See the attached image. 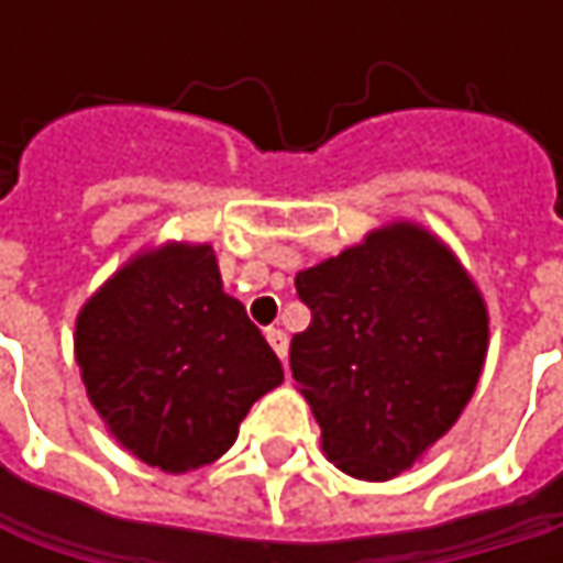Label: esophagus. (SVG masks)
Segmentation results:
<instances>
[{
    "label": "esophagus",
    "instance_id": "1",
    "mask_svg": "<svg viewBox=\"0 0 563 563\" xmlns=\"http://www.w3.org/2000/svg\"><path fill=\"white\" fill-rule=\"evenodd\" d=\"M267 342H271V349L280 355V362H286V352H289V339H286V332H283V329H267Z\"/></svg>",
    "mask_w": 563,
    "mask_h": 563
}]
</instances>
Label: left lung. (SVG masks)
<instances>
[{
  "instance_id": "8db88e82",
  "label": "left lung",
  "mask_w": 563,
  "mask_h": 563,
  "mask_svg": "<svg viewBox=\"0 0 563 563\" xmlns=\"http://www.w3.org/2000/svg\"><path fill=\"white\" fill-rule=\"evenodd\" d=\"M312 319L289 342L325 456L385 483L463 413L489 345L486 302L430 231L394 221L296 274Z\"/></svg>"
}]
</instances>
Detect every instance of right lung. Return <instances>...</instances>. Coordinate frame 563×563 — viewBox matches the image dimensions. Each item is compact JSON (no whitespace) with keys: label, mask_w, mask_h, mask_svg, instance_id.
I'll return each mask as SVG.
<instances>
[{"label":"right lung","mask_w":563,"mask_h":563,"mask_svg":"<svg viewBox=\"0 0 563 563\" xmlns=\"http://www.w3.org/2000/svg\"><path fill=\"white\" fill-rule=\"evenodd\" d=\"M74 352L107 430L166 473L228 453L251 404L283 382L208 244H163L120 267L84 302Z\"/></svg>","instance_id":"obj_1"}]
</instances>
